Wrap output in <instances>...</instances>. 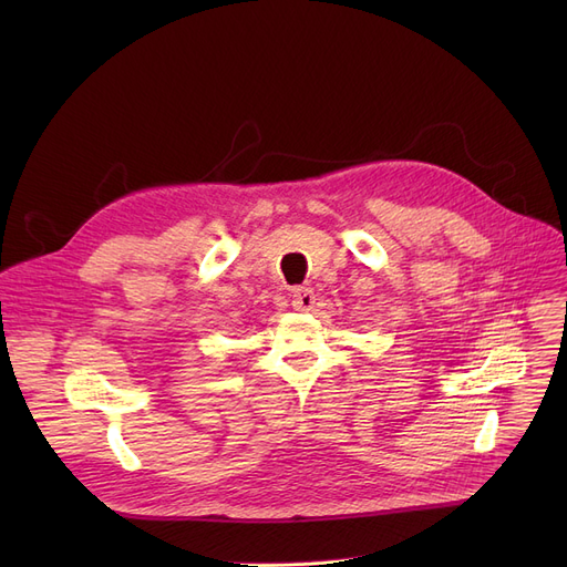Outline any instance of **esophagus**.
I'll use <instances>...</instances> for the list:
<instances>
[{"instance_id": "34e87169", "label": "esophagus", "mask_w": 567, "mask_h": 567, "mask_svg": "<svg viewBox=\"0 0 567 567\" xmlns=\"http://www.w3.org/2000/svg\"><path fill=\"white\" fill-rule=\"evenodd\" d=\"M291 306L296 312H310L315 308V291L310 287H296L291 291Z\"/></svg>"}]
</instances>
